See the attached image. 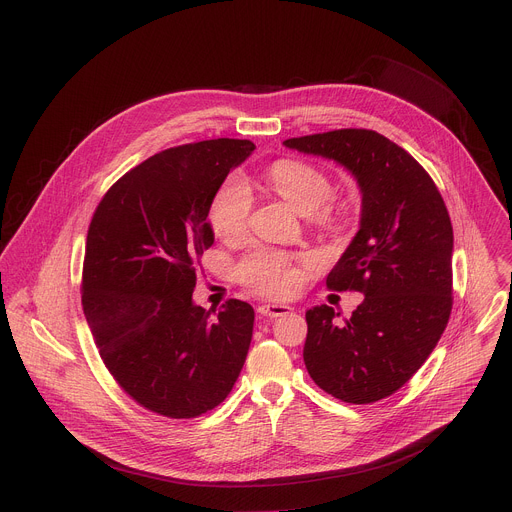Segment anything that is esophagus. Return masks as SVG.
I'll use <instances>...</instances> for the list:
<instances>
[{
	"instance_id": "obj_1",
	"label": "esophagus",
	"mask_w": 512,
	"mask_h": 512,
	"mask_svg": "<svg viewBox=\"0 0 512 512\" xmlns=\"http://www.w3.org/2000/svg\"><path fill=\"white\" fill-rule=\"evenodd\" d=\"M259 313L265 317H283V315L291 313V307L285 303H265L259 307Z\"/></svg>"
}]
</instances>
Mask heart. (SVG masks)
I'll return each mask as SVG.
<instances>
[{"instance_id": "obj_1", "label": "heart", "mask_w": 512, "mask_h": 512, "mask_svg": "<svg viewBox=\"0 0 512 512\" xmlns=\"http://www.w3.org/2000/svg\"><path fill=\"white\" fill-rule=\"evenodd\" d=\"M267 183L275 195H279L295 213L327 223L329 215L321 209L331 197V181L321 168L299 162L279 160L269 173ZM253 199L245 181L237 175L229 177L213 195L209 207V221L217 237L233 239L247 227ZM241 275L255 289L271 295L287 293L295 285V271L283 255L255 253L241 265Z\"/></svg>"}]
</instances>
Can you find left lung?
<instances>
[{
  "label": "left lung",
  "mask_w": 512,
  "mask_h": 512,
  "mask_svg": "<svg viewBox=\"0 0 512 512\" xmlns=\"http://www.w3.org/2000/svg\"><path fill=\"white\" fill-rule=\"evenodd\" d=\"M283 144L333 160L358 183L360 229L327 287L356 289L364 301L346 321L329 305L307 309L303 362L333 398L378 402L422 368L448 323L454 235L446 205L426 170L374 130L344 128Z\"/></svg>",
  "instance_id": "1"
}]
</instances>
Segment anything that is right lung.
<instances>
[{
  "mask_svg": "<svg viewBox=\"0 0 512 512\" xmlns=\"http://www.w3.org/2000/svg\"><path fill=\"white\" fill-rule=\"evenodd\" d=\"M255 144L217 138L162 150L100 201L86 239L82 305L100 358L150 412L195 418L233 390L255 311L193 301L197 261L215 243L211 199Z\"/></svg>",
  "mask_w": 512,
  "mask_h": 512,
  "instance_id": "add662e5",
  "label": "right lung"
}]
</instances>
